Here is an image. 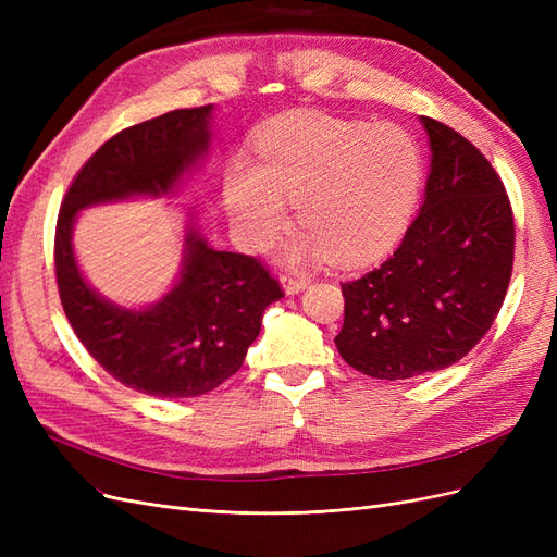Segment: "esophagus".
I'll return each instance as SVG.
<instances>
[{"label": "esophagus", "instance_id": "esophagus-1", "mask_svg": "<svg viewBox=\"0 0 557 557\" xmlns=\"http://www.w3.org/2000/svg\"><path fill=\"white\" fill-rule=\"evenodd\" d=\"M309 278L305 274H297V272H290V274H283V288L288 295H295L299 290L307 288Z\"/></svg>", "mask_w": 557, "mask_h": 557}]
</instances>
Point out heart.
<instances>
[{"label":"heart","instance_id":"b5f03b06","mask_svg":"<svg viewBox=\"0 0 557 557\" xmlns=\"http://www.w3.org/2000/svg\"><path fill=\"white\" fill-rule=\"evenodd\" d=\"M256 148L258 166L234 160L225 178L230 213L250 248L285 230L288 199L309 232L301 246L332 262H364L399 237L423 185V150L395 123L288 117L267 127Z\"/></svg>","mask_w":557,"mask_h":557}]
</instances>
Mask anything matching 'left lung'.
I'll return each instance as SVG.
<instances>
[{"label":"left lung","instance_id":"1","mask_svg":"<svg viewBox=\"0 0 557 557\" xmlns=\"http://www.w3.org/2000/svg\"><path fill=\"white\" fill-rule=\"evenodd\" d=\"M432 172L401 244L342 283V358L374 379H413L462 360L491 330L513 272V209L495 166L423 115Z\"/></svg>","mask_w":557,"mask_h":557}]
</instances>
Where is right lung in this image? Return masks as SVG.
<instances>
[{
    "label": "right lung",
    "mask_w": 557,
    "mask_h": 557,
    "mask_svg": "<svg viewBox=\"0 0 557 557\" xmlns=\"http://www.w3.org/2000/svg\"><path fill=\"white\" fill-rule=\"evenodd\" d=\"M211 109H176L113 134L81 166L58 213L53 256L66 320L107 374L153 397L205 395L237 374L264 309L283 297L281 283L262 260L213 250L190 232L174 290L146 311H125L83 281L72 225L97 201L170 193L207 150Z\"/></svg>",
    "instance_id": "right-lung-1"
}]
</instances>
